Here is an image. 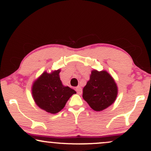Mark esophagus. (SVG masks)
Returning a JSON list of instances; mask_svg holds the SVG:
<instances>
[{
  "mask_svg": "<svg viewBox=\"0 0 151 151\" xmlns=\"http://www.w3.org/2000/svg\"><path fill=\"white\" fill-rule=\"evenodd\" d=\"M76 91H77V93L79 95H81V93H82V90H81V88L80 86H77V87L76 88Z\"/></svg>",
  "mask_w": 151,
  "mask_h": 151,
  "instance_id": "1",
  "label": "esophagus"
}]
</instances>
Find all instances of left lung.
I'll use <instances>...</instances> for the list:
<instances>
[{
	"label": "left lung",
	"mask_w": 151,
	"mask_h": 151,
	"mask_svg": "<svg viewBox=\"0 0 151 151\" xmlns=\"http://www.w3.org/2000/svg\"><path fill=\"white\" fill-rule=\"evenodd\" d=\"M118 88L113 77L106 71H91L89 80L83 89V99L93 110L100 111L116 100Z\"/></svg>",
	"instance_id": "8db88e82"
}]
</instances>
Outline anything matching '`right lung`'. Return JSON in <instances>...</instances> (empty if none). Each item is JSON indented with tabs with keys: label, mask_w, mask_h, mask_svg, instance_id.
Returning <instances> with one entry per match:
<instances>
[{
	"label": "right lung",
	"mask_w": 151,
	"mask_h": 151,
	"mask_svg": "<svg viewBox=\"0 0 151 151\" xmlns=\"http://www.w3.org/2000/svg\"><path fill=\"white\" fill-rule=\"evenodd\" d=\"M60 70L51 73L43 72L32 87L34 101L38 106L50 114H57L65 107L72 95L76 93L74 89L62 84L60 78Z\"/></svg>",
	"instance_id": "1"
}]
</instances>
